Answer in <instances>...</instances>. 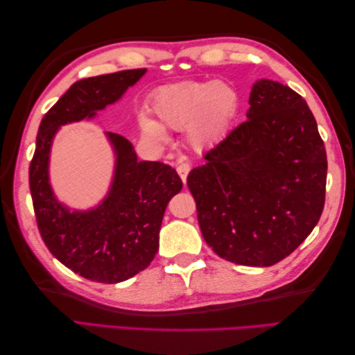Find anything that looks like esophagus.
<instances>
[{
	"mask_svg": "<svg viewBox=\"0 0 355 355\" xmlns=\"http://www.w3.org/2000/svg\"><path fill=\"white\" fill-rule=\"evenodd\" d=\"M177 172H178L180 178L183 180V183L186 184L187 175H189V172H191V164H189V163H180V164L177 166Z\"/></svg>",
	"mask_w": 355,
	"mask_h": 355,
	"instance_id": "1",
	"label": "esophagus"
}]
</instances>
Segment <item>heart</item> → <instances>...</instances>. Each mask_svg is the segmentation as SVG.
<instances>
[{
	"instance_id": "obj_1",
	"label": "heart",
	"mask_w": 355,
	"mask_h": 355,
	"mask_svg": "<svg viewBox=\"0 0 355 355\" xmlns=\"http://www.w3.org/2000/svg\"><path fill=\"white\" fill-rule=\"evenodd\" d=\"M236 89L224 82H180L158 89L153 97V111L171 130H184L195 146L216 141L227 131L238 110ZM145 137L166 145L169 137L164 128L148 116L140 117Z\"/></svg>"
}]
</instances>
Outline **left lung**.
Returning <instances> with one entry per match:
<instances>
[{"mask_svg": "<svg viewBox=\"0 0 355 355\" xmlns=\"http://www.w3.org/2000/svg\"><path fill=\"white\" fill-rule=\"evenodd\" d=\"M247 120L205 154L187 187L209 247L241 266L270 267L291 254L319 223L327 150L305 99L262 79Z\"/></svg>", "mask_w": 355, "mask_h": 355, "instance_id": "1", "label": "left lung"}]
</instances>
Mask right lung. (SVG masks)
Returning <instances> with one entry per match:
<instances>
[{"mask_svg":"<svg viewBox=\"0 0 355 355\" xmlns=\"http://www.w3.org/2000/svg\"><path fill=\"white\" fill-rule=\"evenodd\" d=\"M145 73L123 70L74 82L45 112L36 135L28 183L37 229L50 253L89 281L117 284L149 266L158 250L166 206L183 182L169 164L139 162L130 141L107 132L117 155L108 197L88 212H70L49 183L51 140L61 125L93 117L114 103Z\"/></svg>","mask_w":355,"mask_h":355,"instance_id":"1","label":"right lung"}]
</instances>
